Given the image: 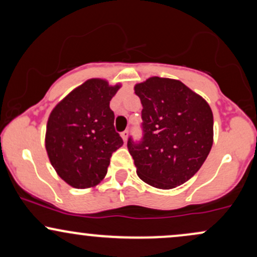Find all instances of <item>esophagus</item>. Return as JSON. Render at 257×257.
<instances>
[{
  "mask_svg": "<svg viewBox=\"0 0 257 257\" xmlns=\"http://www.w3.org/2000/svg\"><path fill=\"white\" fill-rule=\"evenodd\" d=\"M120 137H122V139H123V141H126V139H128V131H124L122 133V134H120Z\"/></svg>",
  "mask_w": 257,
  "mask_h": 257,
  "instance_id": "34e87169",
  "label": "esophagus"
}]
</instances>
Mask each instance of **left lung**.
Returning a JSON list of instances; mask_svg holds the SVG:
<instances>
[{
    "label": "left lung",
    "mask_w": 257,
    "mask_h": 257,
    "mask_svg": "<svg viewBox=\"0 0 257 257\" xmlns=\"http://www.w3.org/2000/svg\"><path fill=\"white\" fill-rule=\"evenodd\" d=\"M143 104L144 138L128 140L138 176L161 190L185 184L199 170L214 141V117L199 94L179 79L153 76L134 85Z\"/></svg>",
    "instance_id": "8db88e82"
}]
</instances>
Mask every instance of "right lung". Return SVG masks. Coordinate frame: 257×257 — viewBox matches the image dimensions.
<instances>
[{
    "label": "right lung",
    "instance_id": "1",
    "mask_svg": "<svg viewBox=\"0 0 257 257\" xmlns=\"http://www.w3.org/2000/svg\"><path fill=\"white\" fill-rule=\"evenodd\" d=\"M120 87L90 78L70 91L49 114L44 139L47 155L58 175L71 187L83 190L99 185L112 153L123 145L110 108Z\"/></svg>",
    "mask_w": 257,
    "mask_h": 257
}]
</instances>
